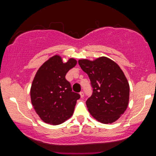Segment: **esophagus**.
Segmentation results:
<instances>
[{"label": "esophagus", "instance_id": "esophagus-1", "mask_svg": "<svg viewBox=\"0 0 156 156\" xmlns=\"http://www.w3.org/2000/svg\"><path fill=\"white\" fill-rule=\"evenodd\" d=\"M80 97L81 98H83L84 97V92L83 91H80Z\"/></svg>", "mask_w": 156, "mask_h": 156}]
</instances>
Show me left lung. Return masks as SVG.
I'll return each mask as SVG.
<instances>
[{"label":"left lung","instance_id":"8db88e82","mask_svg":"<svg viewBox=\"0 0 156 156\" xmlns=\"http://www.w3.org/2000/svg\"><path fill=\"white\" fill-rule=\"evenodd\" d=\"M78 64L87 73L93 89L86 101L89 113L103 124L115 122L125 112L129 99V84L122 69L107 57L79 60Z\"/></svg>","mask_w":156,"mask_h":156}]
</instances>
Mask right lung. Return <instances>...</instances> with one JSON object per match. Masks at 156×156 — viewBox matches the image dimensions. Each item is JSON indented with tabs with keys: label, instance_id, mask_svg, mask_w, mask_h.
Instances as JSON below:
<instances>
[{
	"label": "right lung",
	"instance_id": "add662e5",
	"mask_svg": "<svg viewBox=\"0 0 156 156\" xmlns=\"http://www.w3.org/2000/svg\"><path fill=\"white\" fill-rule=\"evenodd\" d=\"M76 63L73 58L63 63L61 57L56 55L44 62L37 72L31 87V100L44 122L60 125L73 115L80 96L72 91L65 76Z\"/></svg>",
	"mask_w": 156,
	"mask_h": 156
}]
</instances>
